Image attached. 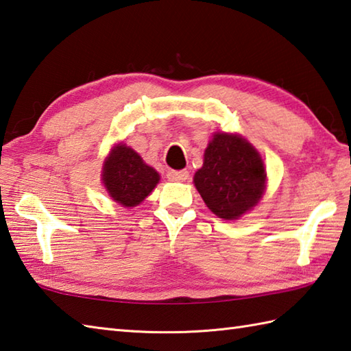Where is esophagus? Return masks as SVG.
Masks as SVG:
<instances>
[{"mask_svg":"<svg viewBox=\"0 0 351 351\" xmlns=\"http://www.w3.org/2000/svg\"><path fill=\"white\" fill-rule=\"evenodd\" d=\"M167 177L171 182H184V180H188L189 173L188 171H168Z\"/></svg>","mask_w":351,"mask_h":351,"instance_id":"1","label":"esophagus"}]
</instances>
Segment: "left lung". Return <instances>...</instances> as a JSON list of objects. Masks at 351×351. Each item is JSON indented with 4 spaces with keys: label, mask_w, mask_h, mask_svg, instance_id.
I'll list each match as a JSON object with an SVG mask.
<instances>
[{
    "label": "left lung",
    "mask_w": 351,
    "mask_h": 351,
    "mask_svg": "<svg viewBox=\"0 0 351 351\" xmlns=\"http://www.w3.org/2000/svg\"><path fill=\"white\" fill-rule=\"evenodd\" d=\"M194 184L206 206L223 219H239L261 202L267 171L261 154L241 134L213 133Z\"/></svg>",
    "instance_id": "obj_1"
}]
</instances>
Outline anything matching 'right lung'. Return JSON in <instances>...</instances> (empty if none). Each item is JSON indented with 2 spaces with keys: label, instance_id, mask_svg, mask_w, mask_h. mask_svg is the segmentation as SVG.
<instances>
[{
  "label": "right lung",
  "instance_id": "add662e5",
  "mask_svg": "<svg viewBox=\"0 0 351 351\" xmlns=\"http://www.w3.org/2000/svg\"><path fill=\"white\" fill-rule=\"evenodd\" d=\"M101 180L113 202L123 207H134L152 194L160 176L134 149L118 144L106 157Z\"/></svg>",
  "mask_w": 351,
  "mask_h": 351
}]
</instances>
